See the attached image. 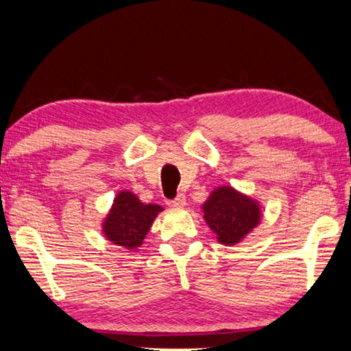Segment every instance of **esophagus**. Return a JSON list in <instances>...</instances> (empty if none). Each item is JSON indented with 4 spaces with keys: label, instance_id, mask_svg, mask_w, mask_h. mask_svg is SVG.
<instances>
[{
    "label": "esophagus",
    "instance_id": "obj_1",
    "mask_svg": "<svg viewBox=\"0 0 351 351\" xmlns=\"http://www.w3.org/2000/svg\"><path fill=\"white\" fill-rule=\"evenodd\" d=\"M186 204L185 201V195H177V198L167 201V206H171V208H184V206Z\"/></svg>",
    "mask_w": 351,
    "mask_h": 351
}]
</instances>
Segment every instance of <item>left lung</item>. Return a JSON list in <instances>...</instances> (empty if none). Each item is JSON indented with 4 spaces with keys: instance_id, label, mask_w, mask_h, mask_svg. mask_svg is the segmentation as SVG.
I'll use <instances>...</instances> for the list:
<instances>
[{
    "instance_id": "left-lung-1",
    "label": "left lung",
    "mask_w": 351,
    "mask_h": 351,
    "mask_svg": "<svg viewBox=\"0 0 351 351\" xmlns=\"http://www.w3.org/2000/svg\"><path fill=\"white\" fill-rule=\"evenodd\" d=\"M204 220L217 241L232 246L241 241L261 222L257 201L238 193L232 186H219L203 204Z\"/></svg>"
}]
</instances>
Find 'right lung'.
I'll return each mask as SVG.
<instances>
[{
    "mask_svg": "<svg viewBox=\"0 0 351 351\" xmlns=\"http://www.w3.org/2000/svg\"><path fill=\"white\" fill-rule=\"evenodd\" d=\"M158 204H143L131 191H121L105 217L104 233L108 241L126 249H136L143 243L153 220L161 213Z\"/></svg>",
    "mask_w": 351,
    "mask_h": 351,
    "instance_id": "1",
    "label": "right lung"
}]
</instances>
